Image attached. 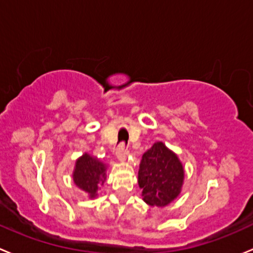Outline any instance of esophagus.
<instances>
[{"mask_svg":"<svg viewBox=\"0 0 253 253\" xmlns=\"http://www.w3.org/2000/svg\"><path fill=\"white\" fill-rule=\"evenodd\" d=\"M127 156H128V152L125 148L124 144H121L116 151V158L119 159L120 162H125L127 159Z\"/></svg>","mask_w":253,"mask_h":253,"instance_id":"34e87169","label":"esophagus"}]
</instances>
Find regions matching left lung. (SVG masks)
Instances as JSON below:
<instances>
[{"label": "left lung", "mask_w": 253, "mask_h": 253, "mask_svg": "<svg viewBox=\"0 0 253 253\" xmlns=\"http://www.w3.org/2000/svg\"><path fill=\"white\" fill-rule=\"evenodd\" d=\"M183 163L163 142H156L142 156L138 185L142 199L151 207L164 208L180 194L184 184Z\"/></svg>", "instance_id": "left-lung-1"}]
</instances>
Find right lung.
Segmentation results:
<instances>
[{"instance_id":"add662e5","label":"right lung","mask_w":253,"mask_h":253,"mask_svg":"<svg viewBox=\"0 0 253 253\" xmlns=\"http://www.w3.org/2000/svg\"><path fill=\"white\" fill-rule=\"evenodd\" d=\"M107 166L89 153H84L75 162L73 181L90 199L97 198L100 184L106 180Z\"/></svg>"}]
</instances>
